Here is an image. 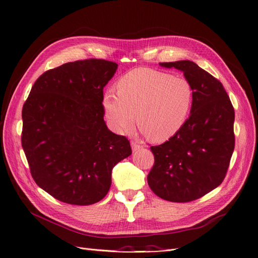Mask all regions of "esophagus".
<instances>
[{
    "label": "esophagus",
    "mask_w": 258,
    "mask_h": 258,
    "mask_svg": "<svg viewBox=\"0 0 258 258\" xmlns=\"http://www.w3.org/2000/svg\"><path fill=\"white\" fill-rule=\"evenodd\" d=\"M131 147H132V151L136 152V151L141 150V148H142L143 146H142L141 144H138V143H136V142L132 141V142H131Z\"/></svg>",
    "instance_id": "esophagus-1"
}]
</instances>
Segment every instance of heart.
I'll return each instance as SVG.
<instances>
[{
	"mask_svg": "<svg viewBox=\"0 0 258 258\" xmlns=\"http://www.w3.org/2000/svg\"><path fill=\"white\" fill-rule=\"evenodd\" d=\"M102 103L108 124L117 134L129 131L137 117L148 139L163 142L175 136L188 119L194 89L184 77L140 68L121 77L117 93L105 91Z\"/></svg>",
	"mask_w": 258,
	"mask_h": 258,
	"instance_id": "1",
	"label": "heart"
}]
</instances>
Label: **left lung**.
Listing matches in <instances>:
<instances>
[{
	"label": "left lung",
	"mask_w": 258,
	"mask_h": 258,
	"mask_svg": "<svg viewBox=\"0 0 258 258\" xmlns=\"http://www.w3.org/2000/svg\"><path fill=\"white\" fill-rule=\"evenodd\" d=\"M159 64L183 72L192 86L194 104L183 128L151 147L155 163L147 183L161 199L189 202L223 182L235 148V111L222 83L195 62Z\"/></svg>",
	"instance_id": "left-lung-1"
}]
</instances>
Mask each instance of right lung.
I'll use <instances>...</instances> for the list:
<instances>
[{"label": "right lung", "instance_id": "add662e5", "mask_svg": "<svg viewBox=\"0 0 258 258\" xmlns=\"http://www.w3.org/2000/svg\"><path fill=\"white\" fill-rule=\"evenodd\" d=\"M118 64L88 59L42 74L22 107L21 143L35 183L75 206L102 200L116 163L131 155L104 121L103 88Z\"/></svg>", "mask_w": 258, "mask_h": 258}]
</instances>
